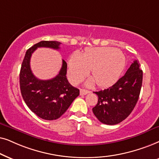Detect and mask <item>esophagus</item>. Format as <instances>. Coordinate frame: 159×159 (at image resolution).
I'll use <instances>...</instances> for the list:
<instances>
[{"mask_svg": "<svg viewBox=\"0 0 159 159\" xmlns=\"http://www.w3.org/2000/svg\"><path fill=\"white\" fill-rule=\"evenodd\" d=\"M89 92L88 90L83 89L80 90V94H81V95H86V94H87Z\"/></svg>", "mask_w": 159, "mask_h": 159, "instance_id": "esophagus-1", "label": "esophagus"}]
</instances>
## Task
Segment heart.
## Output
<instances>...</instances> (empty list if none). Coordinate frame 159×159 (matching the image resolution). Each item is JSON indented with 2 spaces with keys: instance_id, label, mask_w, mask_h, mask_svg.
Masks as SVG:
<instances>
[{
  "instance_id": "1",
  "label": "heart",
  "mask_w": 159,
  "mask_h": 159,
  "mask_svg": "<svg viewBox=\"0 0 159 159\" xmlns=\"http://www.w3.org/2000/svg\"><path fill=\"white\" fill-rule=\"evenodd\" d=\"M126 59L120 50L111 47H97L86 49L81 54L74 52L68 60V77L73 84L82 81L91 68L93 78L88 85L95 81L99 86H107L119 78L125 66Z\"/></svg>"
}]
</instances>
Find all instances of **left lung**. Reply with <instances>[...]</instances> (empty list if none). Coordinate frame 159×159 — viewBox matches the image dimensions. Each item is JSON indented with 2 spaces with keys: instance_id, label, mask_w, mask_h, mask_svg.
<instances>
[{
  "instance_id": "left-lung-1",
  "label": "left lung",
  "mask_w": 159,
  "mask_h": 159,
  "mask_svg": "<svg viewBox=\"0 0 159 159\" xmlns=\"http://www.w3.org/2000/svg\"><path fill=\"white\" fill-rule=\"evenodd\" d=\"M139 65V61L134 60L116 84L105 89L94 92L98 96V102L92 111L102 124H119L134 108L143 83V70Z\"/></svg>"
}]
</instances>
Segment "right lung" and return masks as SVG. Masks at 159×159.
<instances>
[{
    "instance_id": "obj_1",
    "label": "right lung",
    "mask_w": 159,
    "mask_h": 159,
    "mask_svg": "<svg viewBox=\"0 0 159 159\" xmlns=\"http://www.w3.org/2000/svg\"><path fill=\"white\" fill-rule=\"evenodd\" d=\"M60 42L43 41L27 49L20 73L21 94L27 107L44 120H56L68 109L79 95V89L67 79V63L62 60L59 74L50 80L37 78L30 69L32 54L39 47L59 49Z\"/></svg>"
}]
</instances>
